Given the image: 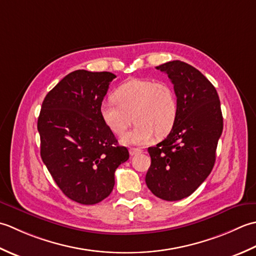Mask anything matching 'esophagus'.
<instances>
[{
    "label": "esophagus",
    "instance_id": "esophagus-1",
    "mask_svg": "<svg viewBox=\"0 0 256 256\" xmlns=\"http://www.w3.org/2000/svg\"><path fill=\"white\" fill-rule=\"evenodd\" d=\"M129 152L132 156H134V154H142V149H138V148H130L129 149Z\"/></svg>",
    "mask_w": 256,
    "mask_h": 256
}]
</instances>
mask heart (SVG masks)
I'll return each instance as SVG.
<instances>
[{"instance_id":"1","label":"heart","mask_w":256,"mask_h":256,"mask_svg":"<svg viewBox=\"0 0 256 256\" xmlns=\"http://www.w3.org/2000/svg\"><path fill=\"white\" fill-rule=\"evenodd\" d=\"M114 102H102L99 114L112 132L122 136L130 124L134 128L122 139L124 144L144 146L154 134L162 138L174 128L178 117V100L169 82L134 78L114 90Z\"/></svg>"}]
</instances>
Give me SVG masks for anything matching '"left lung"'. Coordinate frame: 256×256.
<instances>
[{"label":"left lung","instance_id":"obj_1","mask_svg":"<svg viewBox=\"0 0 256 256\" xmlns=\"http://www.w3.org/2000/svg\"><path fill=\"white\" fill-rule=\"evenodd\" d=\"M156 68L166 72L178 100V117L166 138L148 148L151 164L146 184L166 201H178L200 186L213 169L223 130L220 99L194 66L172 60Z\"/></svg>","mask_w":256,"mask_h":256}]
</instances>
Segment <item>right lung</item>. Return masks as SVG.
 <instances>
[{"instance_id": "obj_1", "label": "right lung", "mask_w": 256, "mask_h": 256, "mask_svg": "<svg viewBox=\"0 0 256 256\" xmlns=\"http://www.w3.org/2000/svg\"><path fill=\"white\" fill-rule=\"evenodd\" d=\"M114 78L109 72H72L42 104V160L62 194L80 204H96L110 194L114 171L129 159L99 114Z\"/></svg>"}]
</instances>
